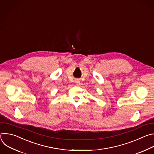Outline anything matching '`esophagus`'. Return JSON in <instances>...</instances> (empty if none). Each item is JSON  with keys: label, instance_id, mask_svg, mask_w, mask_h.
<instances>
[{"label": "esophagus", "instance_id": "esophagus-1", "mask_svg": "<svg viewBox=\"0 0 154 154\" xmlns=\"http://www.w3.org/2000/svg\"><path fill=\"white\" fill-rule=\"evenodd\" d=\"M75 83L77 85H80V81L79 80H76L75 81Z\"/></svg>", "mask_w": 154, "mask_h": 154}]
</instances>
